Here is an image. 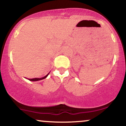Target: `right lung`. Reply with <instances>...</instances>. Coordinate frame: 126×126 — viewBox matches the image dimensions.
<instances>
[{"label":"right lung","mask_w":126,"mask_h":126,"mask_svg":"<svg viewBox=\"0 0 126 126\" xmlns=\"http://www.w3.org/2000/svg\"><path fill=\"white\" fill-rule=\"evenodd\" d=\"M48 74H49V73L46 76H45V77H43V78H34V79H29L28 80H29L30 81H39V80H43L44 79L46 78L47 77V76L48 75Z\"/></svg>","instance_id":"obj_1"}]
</instances>
